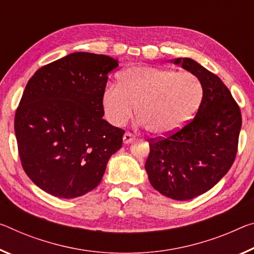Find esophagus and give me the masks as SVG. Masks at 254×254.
<instances>
[{"mask_svg":"<svg viewBox=\"0 0 254 254\" xmlns=\"http://www.w3.org/2000/svg\"><path fill=\"white\" fill-rule=\"evenodd\" d=\"M134 140H135V136L132 134V133H130V132H127V133H124V135H123V142L126 143V144L131 143L132 141H134Z\"/></svg>","mask_w":254,"mask_h":254,"instance_id":"obj_1","label":"esophagus"}]
</instances>
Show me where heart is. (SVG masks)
<instances>
[{
    "instance_id": "b5f03b06",
    "label": "heart",
    "mask_w": 254,
    "mask_h": 254,
    "mask_svg": "<svg viewBox=\"0 0 254 254\" xmlns=\"http://www.w3.org/2000/svg\"><path fill=\"white\" fill-rule=\"evenodd\" d=\"M202 86L190 72L132 65L119 72L116 87L102 95L106 120L122 127L133 114L148 132L163 135L182 127L202 100Z\"/></svg>"
}]
</instances>
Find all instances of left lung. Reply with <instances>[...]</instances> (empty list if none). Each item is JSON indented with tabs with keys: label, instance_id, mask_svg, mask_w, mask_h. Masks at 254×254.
Here are the masks:
<instances>
[{
	"label": "left lung",
	"instance_id": "1",
	"mask_svg": "<svg viewBox=\"0 0 254 254\" xmlns=\"http://www.w3.org/2000/svg\"><path fill=\"white\" fill-rule=\"evenodd\" d=\"M199 79L202 100L194 119L163 139H150L144 165L155 190L174 200H190L210 190L235 160L242 127L240 107L216 74L189 58L171 60Z\"/></svg>",
	"mask_w": 254,
	"mask_h": 254
}]
</instances>
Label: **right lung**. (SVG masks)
<instances>
[{
	"label": "right lung",
	"mask_w": 254,
	"mask_h": 254,
	"mask_svg": "<svg viewBox=\"0 0 254 254\" xmlns=\"http://www.w3.org/2000/svg\"><path fill=\"white\" fill-rule=\"evenodd\" d=\"M118 66L110 56L76 52L40 67L28 81L14 132L23 170L42 190L72 199L100 183L124 134L103 119L107 74Z\"/></svg>",
	"instance_id": "obj_1"
}]
</instances>
